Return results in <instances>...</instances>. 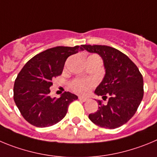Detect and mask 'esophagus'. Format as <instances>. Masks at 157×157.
<instances>
[{
    "mask_svg": "<svg viewBox=\"0 0 157 157\" xmlns=\"http://www.w3.org/2000/svg\"><path fill=\"white\" fill-rule=\"evenodd\" d=\"M78 98H79V100H80V101H87V98H84V97H78Z\"/></svg>",
    "mask_w": 157,
    "mask_h": 157,
    "instance_id": "34e87169",
    "label": "esophagus"
}]
</instances>
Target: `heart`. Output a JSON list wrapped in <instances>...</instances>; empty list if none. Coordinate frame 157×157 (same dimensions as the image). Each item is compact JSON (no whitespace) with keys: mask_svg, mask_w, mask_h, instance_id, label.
I'll return each mask as SVG.
<instances>
[{"mask_svg":"<svg viewBox=\"0 0 157 157\" xmlns=\"http://www.w3.org/2000/svg\"><path fill=\"white\" fill-rule=\"evenodd\" d=\"M90 56H98L92 55ZM95 85V82L88 79H74L70 83V88L79 94H87L91 88Z\"/></svg>","mask_w":157,"mask_h":157,"instance_id":"1","label":"heart"}]
</instances>
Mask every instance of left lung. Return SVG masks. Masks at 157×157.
Returning a JSON list of instances; mask_svg holds the SVG:
<instances>
[{
    "mask_svg": "<svg viewBox=\"0 0 157 157\" xmlns=\"http://www.w3.org/2000/svg\"><path fill=\"white\" fill-rule=\"evenodd\" d=\"M89 52L98 53L104 61L105 75L95 89L98 109L89 114L98 126L115 129L135 115L144 94L143 77L136 65L123 52L105 45H82Z\"/></svg>",
    "mask_w": 157,
    "mask_h": 157,
    "instance_id": "8db88e82",
    "label": "left lung"
}]
</instances>
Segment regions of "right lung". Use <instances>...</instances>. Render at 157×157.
Instances as JSON below:
<instances>
[{
	"label": "right lung",
	"mask_w": 157,
	"mask_h": 157,
	"mask_svg": "<svg viewBox=\"0 0 157 157\" xmlns=\"http://www.w3.org/2000/svg\"><path fill=\"white\" fill-rule=\"evenodd\" d=\"M80 46L58 47L40 52L26 63L14 84V101L27 122L38 128L50 127L66 116L70 103L77 99L65 91L58 99L49 96L52 80L62 74L69 56L83 51Z\"/></svg>",
	"instance_id": "right-lung-1"
}]
</instances>
